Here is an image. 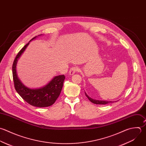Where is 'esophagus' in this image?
<instances>
[{"mask_svg": "<svg viewBox=\"0 0 146 146\" xmlns=\"http://www.w3.org/2000/svg\"><path fill=\"white\" fill-rule=\"evenodd\" d=\"M79 68L78 66H74V67H72L70 70H69V74L70 75H73L76 72H78L79 70Z\"/></svg>", "mask_w": 146, "mask_h": 146, "instance_id": "esophagus-1", "label": "esophagus"}]
</instances>
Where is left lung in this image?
<instances>
[{
    "instance_id": "left-lung-1",
    "label": "left lung",
    "mask_w": 146,
    "mask_h": 146,
    "mask_svg": "<svg viewBox=\"0 0 146 146\" xmlns=\"http://www.w3.org/2000/svg\"><path fill=\"white\" fill-rule=\"evenodd\" d=\"M86 96L88 97V98L89 99V100L90 101H91L92 103L94 104H97V105H105V104H108L109 103H111V102H113V101H100V100H96L94 99L91 98L90 97H89L86 93L85 92Z\"/></svg>"
}]
</instances>
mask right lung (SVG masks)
Listing matches in <instances>:
<instances>
[{"instance_id":"right-lung-1","label":"right lung","mask_w":146,"mask_h":146,"mask_svg":"<svg viewBox=\"0 0 146 146\" xmlns=\"http://www.w3.org/2000/svg\"><path fill=\"white\" fill-rule=\"evenodd\" d=\"M36 37H33L29 42ZM29 42L19 51L14 60L12 65L14 86L17 93L29 105L38 108L48 107L52 105L59 97L65 77L64 75L56 76L47 85L38 89H30L24 86L17 76L16 67L18 59L24 52Z\"/></svg>"}]
</instances>
